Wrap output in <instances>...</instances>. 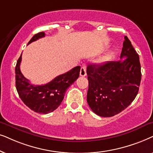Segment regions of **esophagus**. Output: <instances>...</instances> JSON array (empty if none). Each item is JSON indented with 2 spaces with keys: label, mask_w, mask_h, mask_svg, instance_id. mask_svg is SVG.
<instances>
[{
  "label": "esophagus",
  "mask_w": 153,
  "mask_h": 153,
  "mask_svg": "<svg viewBox=\"0 0 153 153\" xmlns=\"http://www.w3.org/2000/svg\"><path fill=\"white\" fill-rule=\"evenodd\" d=\"M87 75V73H86V69H85V67H82V68H80V75L82 77H85V75Z\"/></svg>",
  "instance_id": "34e87169"
}]
</instances>
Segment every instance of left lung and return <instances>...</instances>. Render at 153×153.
<instances>
[{"label":"left lung","mask_w":153,"mask_h":153,"mask_svg":"<svg viewBox=\"0 0 153 153\" xmlns=\"http://www.w3.org/2000/svg\"><path fill=\"white\" fill-rule=\"evenodd\" d=\"M87 68L89 88L87 101L94 113L112 117L131 104L138 92L141 80L139 56L125 36L120 59Z\"/></svg>","instance_id":"left-lung-1"}]
</instances>
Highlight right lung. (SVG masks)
I'll return each instance as SVG.
<instances>
[{
	"label": "right lung",
	"instance_id": "add662e5",
	"mask_svg": "<svg viewBox=\"0 0 153 153\" xmlns=\"http://www.w3.org/2000/svg\"><path fill=\"white\" fill-rule=\"evenodd\" d=\"M45 33L40 32L33 36L28 44L45 37ZM22 54L15 67L16 89L24 104L38 113L48 114L59 106L68 87L72 85L80 75V66H76L68 72L53 79L42 85H33L22 75L20 71Z\"/></svg>",
	"mask_w": 153,
	"mask_h": 153
}]
</instances>
